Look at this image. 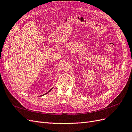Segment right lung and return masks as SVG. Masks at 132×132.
Instances as JSON below:
<instances>
[{
  "instance_id": "obj_1",
  "label": "right lung",
  "mask_w": 132,
  "mask_h": 132,
  "mask_svg": "<svg viewBox=\"0 0 132 132\" xmlns=\"http://www.w3.org/2000/svg\"><path fill=\"white\" fill-rule=\"evenodd\" d=\"M52 88H51V89H50V90H49V91H48V92H47V93H45V94H47V93H48V92H50V91H51V89H52ZM42 96H43V95H42Z\"/></svg>"
}]
</instances>
